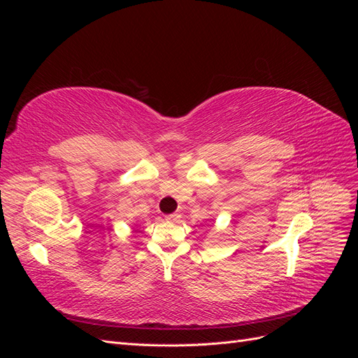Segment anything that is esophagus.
<instances>
[{
    "label": "esophagus",
    "instance_id": "obj_1",
    "mask_svg": "<svg viewBox=\"0 0 358 358\" xmlns=\"http://www.w3.org/2000/svg\"><path fill=\"white\" fill-rule=\"evenodd\" d=\"M180 216H182V215H180L179 212H175V213H171V215H169L166 220H167L169 222H178V221L180 220Z\"/></svg>",
    "mask_w": 358,
    "mask_h": 358
}]
</instances>
